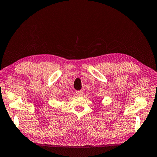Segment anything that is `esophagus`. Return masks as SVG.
<instances>
[{
    "mask_svg": "<svg viewBox=\"0 0 157 157\" xmlns=\"http://www.w3.org/2000/svg\"><path fill=\"white\" fill-rule=\"evenodd\" d=\"M76 94L78 95V96H82L83 95V91L82 90H78L76 91Z\"/></svg>",
    "mask_w": 157,
    "mask_h": 157,
    "instance_id": "34e87169",
    "label": "esophagus"
}]
</instances>
